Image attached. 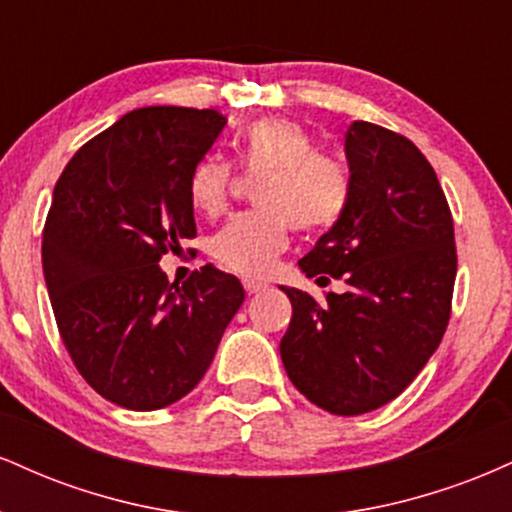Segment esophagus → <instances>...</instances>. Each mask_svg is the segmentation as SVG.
I'll use <instances>...</instances> for the list:
<instances>
[{
  "label": "esophagus",
  "instance_id": "1",
  "mask_svg": "<svg viewBox=\"0 0 512 512\" xmlns=\"http://www.w3.org/2000/svg\"><path fill=\"white\" fill-rule=\"evenodd\" d=\"M243 286H245V291L250 293V296H252V293H260V291L267 289V284H262V281H255V279H245Z\"/></svg>",
  "mask_w": 512,
  "mask_h": 512
}]
</instances>
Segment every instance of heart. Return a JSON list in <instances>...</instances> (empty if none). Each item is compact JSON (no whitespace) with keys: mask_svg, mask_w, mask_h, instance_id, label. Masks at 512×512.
Instances as JSON below:
<instances>
[{"mask_svg":"<svg viewBox=\"0 0 512 512\" xmlns=\"http://www.w3.org/2000/svg\"><path fill=\"white\" fill-rule=\"evenodd\" d=\"M238 166L255 185L262 209L233 216L211 238V257L243 276L272 272L276 257L289 248V226L303 233L332 228L349 209L354 178L346 163L320 154V144L303 125L262 117L245 129ZM233 168L219 156H204L187 180V199L197 214L214 219L228 207Z\"/></svg>","mask_w":512,"mask_h":512,"instance_id":"heart-1","label":"heart"}]
</instances>
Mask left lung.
Listing matches in <instances>:
<instances>
[{"label": "left lung", "mask_w": 512, "mask_h": 512, "mask_svg": "<svg viewBox=\"0 0 512 512\" xmlns=\"http://www.w3.org/2000/svg\"><path fill=\"white\" fill-rule=\"evenodd\" d=\"M354 197L303 257L308 276L344 279L315 301L284 289L293 315L279 351L296 390L358 416L392 402L448 330L457 250L436 170L402 134L358 120L346 132Z\"/></svg>", "instance_id": "1"}]
</instances>
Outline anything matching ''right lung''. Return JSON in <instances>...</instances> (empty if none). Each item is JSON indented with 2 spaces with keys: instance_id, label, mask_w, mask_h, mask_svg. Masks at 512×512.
<instances>
[{
  "instance_id": "right-lung-1",
  "label": "right lung",
  "mask_w": 512,
  "mask_h": 512,
  "mask_svg": "<svg viewBox=\"0 0 512 512\" xmlns=\"http://www.w3.org/2000/svg\"><path fill=\"white\" fill-rule=\"evenodd\" d=\"M223 125L216 110H132L76 151L52 192L43 274L57 330L86 383L117 407L185 397L245 301L214 264L182 286L158 267L197 236L187 180Z\"/></svg>"
}]
</instances>
